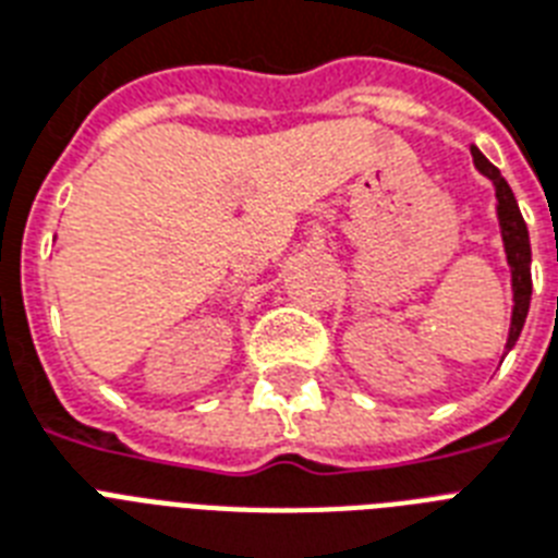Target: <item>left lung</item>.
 <instances>
[{
	"label": "left lung",
	"mask_w": 558,
	"mask_h": 558,
	"mask_svg": "<svg viewBox=\"0 0 558 558\" xmlns=\"http://www.w3.org/2000/svg\"><path fill=\"white\" fill-rule=\"evenodd\" d=\"M472 159H475V168L495 185V199H498L495 210H498L504 252H507V263H510L512 275V318L510 336H507V348H504L510 353V350L515 348V341H519L521 330H524V322H527L530 313V295H533V278H530V260H533L530 234L527 226H524V217H521L519 202L512 196V187L507 185V179L501 177V170L495 168L493 161L486 159L477 147H472Z\"/></svg>",
	"instance_id": "left-lung-1"
}]
</instances>
